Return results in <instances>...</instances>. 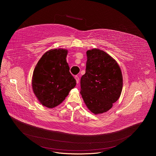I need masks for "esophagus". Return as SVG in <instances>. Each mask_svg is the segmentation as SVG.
<instances>
[{"instance_id": "34e87169", "label": "esophagus", "mask_w": 156, "mask_h": 156, "mask_svg": "<svg viewBox=\"0 0 156 156\" xmlns=\"http://www.w3.org/2000/svg\"><path fill=\"white\" fill-rule=\"evenodd\" d=\"M75 79L76 80L77 83H79V77L77 76H75Z\"/></svg>"}]
</instances>
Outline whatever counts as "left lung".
Listing matches in <instances>:
<instances>
[{
	"label": "left lung",
	"mask_w": 156,
	"mask_h": 156,
	"mask_svg": "<svg viewBox=\"0 0 156 156\" xmlns=\"http://www.w3.org/2000/svg\"><path fill=\"white\" fill-rule=\"evenodd\" d=\"M86 73L80 79V94L88 109L95 115L110 110L119 98L122 74L116 61L105 51H87Z\"/></svg>",
	"instance_id": "1"
}]
</instances>
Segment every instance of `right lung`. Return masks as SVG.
Returning <instances> with one entry per match:
<instances>
[{
    "instance_id": "obj_1",
    "label": "right lung",
    "mask_w": 156,
    "mask_h": 156,
    "mask_svg": "<svg viewBox=\"0 0 156 156\" xmlns=\"http://www.w3.org/2000/svg\"><path fill=\"white\" fill-rule=\"evenodd\" d=\"M68 50L51 49L46 51L34 69L32 87L40 103L48 108L59 105L69 91L76 85V80L69 73L66 58Z\"/></svg>"
}]
</instances>
